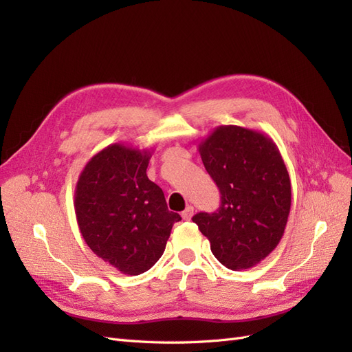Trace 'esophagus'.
I'll return each mask as SVG.
<instances>
[{
	"mask_svg": "<svg viewBox=\"0 0 352 352\" xmlns=\"http://www.w3.org/2000/svg\"><path fill=\"white\" fill-rule=\"evenodd\" d=\"M192 216H194V207H192V206H188V207L182 211V217H184V220H189Z\"/></svg>",
	"mask_w": 352,
	"mask_h": 352,
	"instance_id": "esophagus-1",
	"label": "esophagus"
}]
</instances>
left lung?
<instances>
[{
	"instance_id": "1",
	"label": "left lung",
	"mask_w": 352,
	"mask_h": 352,
	"mask_svg": "<svg viewBox=\"0 0 352 352\" xmlns=\"http://www.w3.org/2000/svg\"><path fill=\"white\" fill-rule=\"evenodd\" d=\"M221 204L192 217L214 257L247 270L278 247L291 211V179L273 140L241 126H219L198 144Z\"/></svg>"
}]
</instances>
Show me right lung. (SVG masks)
Returning a JSON list of instances; mask_svg holds the SVG:
<instances>
[{
  "instance_id": "right-lung-1",
  "label": "right lung",
  "mask_w": 352,
  "mask_h": 352,
  "mask_svg": "<svg viewBox=\"0 0 352 352\" xmlns=\"http://www.w3.org/2000/svg\"><path fill=\"white\" fill-rule=\"evenodd\" d=\"M153 151L111 144L83 167L74 212L88 247L123 274L136 276L162 257L177 212L146 176Z\"/></svg>"
}]
</instances>
